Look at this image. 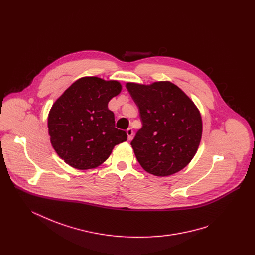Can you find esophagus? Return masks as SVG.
I'll return each instance as SVG.
<instances>
[{
	"instance_id": "obj_1",
	"label": "esophagus",
	"mask_w": 255,
	"mask_h": 255,
	"mask_svg": "<svg viewBox=\"0 0 255 255\" xmlns=\"http://www.w3.org/2000/svg\"><path fill=\"white\" fill-rule=\"evenodd\" d=\"M126 133H127V135H128V140H131V139H132V137H133V129H132V128H129V129H127Z\"/></svg>"
}]
</instances>
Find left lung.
Instances as JSON below:
<instances>
[{"label":"left lung","instance_id":"obj_1","mask_svg":"<svg viewBox=\"0 0 255 255\" xmlns=\"http://www.w3.org/2000/svg\"><path fill=\"white\" fill-rule=\"evenodd\" d=\"M126 88L139 109L142 127L131 142L146 172L166 177L194 158L203 133L200 111L182 89L170 81L128 82Z\"/></svg>","mask_w":255,"mask_h":255}]
</instances>
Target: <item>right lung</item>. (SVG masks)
I'll list each match as a JSON object with an SVG mask.
<instances>
[{
    "label": "right lung",
    "instance_id": "right-lung-1",
    "mask_svg": "<svg viewBox=\"0 0 255 255\" xmlns=\"http://www.w3.org/2000/svg\"><path fill=\"white\" fill-rule=\"evenodd\" d=\"M122 89L117 80L85 76L53 103L48 117L50 143L67 164L79 170L96 168L115 146L127 140L126 132L115 127V115L108 108Z\"/></svg>",
    "mask_w": 255,
    "mask_h": 255
}]
</instances>
